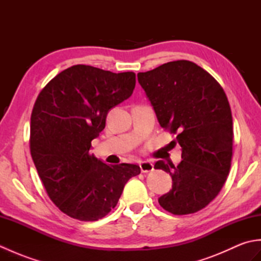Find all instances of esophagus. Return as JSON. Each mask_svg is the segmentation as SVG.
<instances>
[{
	"label": "esophagus",
	"instance_id": "esophagus-1",
	"mask_svg": "<svg viewBox=\"0 0 261 261\" xmlns=\"http://www.w3.org/2000/svg\"><path fill=\"white\" fill-rule=\"evenodd\" d=\"M139 166L142 173H149V171L153 170V165L150 162H140Z\"/></svg>",
	"mask_w": 261,
	"mask_h": 261
}]
</instances>
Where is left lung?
I'll return each instance as SVG.
<instances>
[{
    "label": "left lung",
    "instance_id": "obj_1",
    "mask_svg": "<svg viewBox=\"0 0 261 261\" xmlns=\"http://www.w3.org/2000/svg\"><path fill=\"white\" fill-rule=\"evenodd\" d=\"M138 82L160 126L178 134L181 147L177 166L164 160L154 164L173 179L171 190L158 202L176 215L195 213L213 201L229 175L233 126L228 97L214 77L188 60L138 73Z\"/></svg>",
    "mask_w": 261,
    "mask_h": 261
}]
</instances>
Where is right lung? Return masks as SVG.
<instances>
[{"label": "right lung", "mask_w": 261, "mask_h": 261, "mask_svg": "<svg viewBox=\"0 0 261 261\" xmlns=\"http://www.w3.org/2000/svg\"><path fill=\"white\" fill-rule=\"evenodd\" d=\"M132 71L92 66L63 70L40 92L31 114L30 150L48 196L73 219L97 221L115 207L134 164L108 165L91 154L109 111L131 96Z\"/></svg>", "instance_id": "1"}]
</instances>
